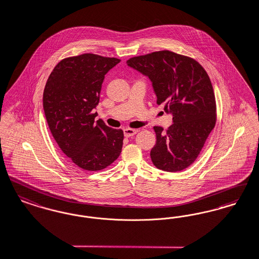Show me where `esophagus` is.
<instances>
[{
  "instance_id": "34e87169",
  "label": "esophagus",
  "mask_w": 259,
  "mask_h": 259,
  "mask_svg": "<svg viewBox=\"0 0 259 259\" xmlns=\"http://www.w3.org/2000/svg\"><path fill=\"white\" fill-rule=\"evenodd\" d=\"M138 130H133V128H124L123 130V136L125 137H131L137 134Z\"/></svg>"
}]
</instances>
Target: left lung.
Segmentation results:
<instances>
[{
    "label": "left lung",
    "mask_w": 259,
    "mask_h": 259,
    "mask_svg": "<svg viewBox=\"0 0 259 259\" xmlns=\"http://www.w3.org/2000/svg\"><path fill=\"white\" fill-rule=\"evenodd\" d=\"M127 66L149 78L157 104L172 115L163 131L154 126L156 144L150 152L156 167L176 172L195 162L217 122L211 82L200 63L169 51L130 58Z\"/></svg>",
    "instance_id": "8db88e82"
}]
</instances>
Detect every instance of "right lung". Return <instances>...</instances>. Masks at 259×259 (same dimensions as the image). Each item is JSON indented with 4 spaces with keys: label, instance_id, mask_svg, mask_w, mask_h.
Wrapping results in <instances>:
<instances>
[{
    "label": "right lung",
    "instance_id": "obj_1",
    "mask_svg": "<svg viewBox=\"0 0 259 259\" xmlns=\"http://www.w3.org/2000/svg\"><path fill=\"white\" fill-rule=\"evenodd\" d=\"M120 61L93 54L65 58L44 90L42 107L56 143L73 163L89 171L107 167L122 152L123 131L95 121L94 113L105 75Z\"/></svg>",
    "mask_w": 259,
    "mask_h": 259
}]
</instances>
